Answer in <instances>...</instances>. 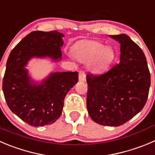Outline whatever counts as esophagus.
<instances>
[{
	"mask_svg": "<svg viewBox=\"0 0 155 155\" xmlns=\"http://www.w3.org/2000/svg\"><path fill=\"white\" fill-rule=\"evenodd\" d=\"M79 81H86V74L82 71L79 72Z\"/></svg>",
	"mask_w": 155,
	"mask_h": 155,
	"instance_id": "34e87169",
	"label": "esophagus"
}]
</instances>
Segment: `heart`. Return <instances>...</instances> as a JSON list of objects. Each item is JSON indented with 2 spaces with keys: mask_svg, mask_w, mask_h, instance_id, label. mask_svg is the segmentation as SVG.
Wrapping results in <instances>:
<instances>
[{
  "mask_svg": "<svg viewBox=\"0 0 155 155\" xmlns=\"http://www.w3.org/2000/svg\"><path fill=\"white\" fill-rule=\"evenodd\" d=\"M75 58L81 62H90V68L95 74L107 71L113 63L115 51L111 46L104 45L97 40H82L73 47Z\"/></svg>",
  "mask_w": 155,
  "mask_h": 155,
  "instance_id": "1",
  "label": "heart"
}]
</instances>
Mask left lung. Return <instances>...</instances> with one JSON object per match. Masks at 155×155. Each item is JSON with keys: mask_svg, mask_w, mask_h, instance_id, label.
I'll return each mask as SVG.
<instances>
[{"mask_svg": "<svg viewBox=\"0 0 155 155\" xmlns=\"http://www.w3.org/2000/svg\"><path fill=\"white\" fill-rule=\"evenodd\" d=\"M110 37L120 44L119 63L100 76L87 75V107L95 123L119 126L145 105L151 75L145 54L129 36L120 34Z\"/></svg>", "mask_w": 155, "mask_h": 155, "instance_id": "left-lung-1", "label": "left lung"}]
</instances>
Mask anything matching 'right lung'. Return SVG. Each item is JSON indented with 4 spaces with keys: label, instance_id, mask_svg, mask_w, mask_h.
Instances as JSON below:
<instances>
[{
    "label": "right lung",
    "instance_id": "add662e5",
    "mask_svg": "<svg viewBox=\"0 0 155 155\" xmlns=\"http://www.w3.org/2000/svg\"><path fill=\"white\" fill-rule=\"evenodd\" d=\"M64 35L58 31H34L11 51L3 79V92L10 110L32 126L54 123L62 113L64 97L78 81V72H51L38 82L26 68L32 58L61 60Z\"/></svg>",
    "mask_w": 155,
    "mask_h": 155
}]
</instances>
